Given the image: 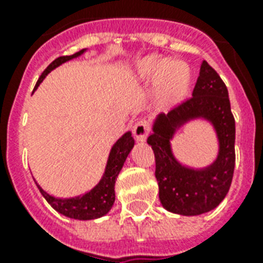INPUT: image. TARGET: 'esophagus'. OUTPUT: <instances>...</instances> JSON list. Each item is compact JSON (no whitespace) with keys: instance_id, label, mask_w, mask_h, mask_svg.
<instances>
[{"instance_id":"1","label":"esophagus","mask_w":263,"mask_h":263,"mask_svg":"<svg viewBox=\"0 0 263 263\" xmlns=\"http://www.w3.org/2000/svg\"><path fill=\"white\" fill-rule=\"evenodd\" d=\"M150 132V123L147 120H140L134 125V136L138 142H143Z\"/></svg>"}]
</instances>
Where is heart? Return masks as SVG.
I'll return each mask as SVG.
<instances>
[{
    "label": "heart",
    "mask_w": 263,
    "mask_h": 263,
    "mask_svg": "<svg viewBox=\"0 0 263 263\" xmlns=\"http://www.w3.org/2000/svg\"><path fill=\"white\" fill-rule=\"evenodd\" d=\"M135 76L143 83H160L157 94L164 103L183 98L191 82V72L185 64L164 55H148L140 60L135 65Z\"/></svg>",
    "instance_id": "obj_1"
}]
</instances>
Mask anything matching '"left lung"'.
<instances>
[{
	"instance_id": "8db88e82",
	"label": "left lung",
	"mask_w": 263,
	"mask_h": 263,
	"mask_svg": "<svg viewBox=\"0 0 263 263\" xmlns=\"http://www.w3.org/2000/svg\"><path fill=\"white\" fill-rule=\"evenodd\" d=\"M203 119L216 134V160L203 168L180 163L172 140L185 123ZM147 143L156 156V177L160 200L168 212L181 216H199L216 209L224 200L235 169V119L231 111L228 90L214 69L202 63L192 98L154 119Z\"/></svg>"
}]
</instances>
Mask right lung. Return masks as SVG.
<instances>
[{
	"instance_id": "add662e5",
	"label": "right lung",
	"mask_w": 263,
	"mask_h": 263,
	"mask_svg": "<svg viewBox=\"0 0 263 263\" xmlns=\"http://www.w3.org/2000/svg\"><path fill=\"white\" fill-rule=\"evenodd\" d=\"M86 50L87 49H82L75 54L63 55V57L55 59L43 71V73L36 82V86H35L34 90L38 88L39 84L42 83L43 79L53 69L63 65L64 63H67L69 60L78 59L83 53H86ZM134 144H135V140L132 138L131 131H127L121 138H119L117 142L111 146L109 157H107L106 166H105V172H103L101 180H99L97 185H94L84 194L72 196V198H59V196L50 195L49 192L45 191L36 181H35V184H36V187L41 191L43 198L47 200V203L50 204L55 212H59L63 216L82 221L95 220V218H99V217L106 216L107 213L110 212V209L113 208V203H115L116 179H117L120 171L123 169V165L127 160L128 154L134 148Z\"/></svg>"
}]
</instances>
